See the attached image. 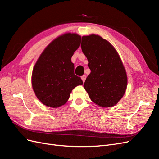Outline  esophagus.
<instances>
[{
	"label": "esophagus",
	"mask_w": 159,
	"mask_h": 159,
	"mask_svg": "<svg viewBox=\"0 0 159 159\" xmlns=\"http://www.w3.org/2000/svg\"><path fill=\"white\" fill-rule=\"evenodd\" d=\"M85 79H86V75H84L83 76H81V80H82L83 82H84V81H85Z\"/></svg>",
	"instance_id": "obj_1"
}]
</instances>
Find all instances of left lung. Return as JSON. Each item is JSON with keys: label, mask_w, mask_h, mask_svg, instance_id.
Here are the masks:
<instances>
[{"label": "left lung", "mask_w": 159, "mask_h": 159, "mask_svg": "<svg viewBox=\"0 0 159 159\" xmlns=\"http://www.w3.org/2000/svg\"><path fill=\"white\" fill-rule=\"evenodd\" d=\"M81 47L91 70L84 84L85 91L99 107L114 106L127 86V72L118 52L109 42L94 34L82 36Z\"/></svg>", "instance_id": "left-lung-1"}]
</instances>
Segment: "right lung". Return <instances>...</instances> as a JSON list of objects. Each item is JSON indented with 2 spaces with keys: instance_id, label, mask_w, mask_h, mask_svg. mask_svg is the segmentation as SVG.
Segmentation results:
<instances>
[{
  "instance_id": "add662e5",
  "label": "right lung",
  "mask_w": 159,
  "mask_h": 159,
  "mask_svg": "<svg viewBox=\"0 0 159 159\" xmlns=\"http://www.w3.org/2000/svg\"><path fill=\"white\" fill-rule=\"evenodd\" d=\"M81 36L65 33L53 40L43 50L34 66L32 86L37 98L48 107L64 105L72 89L83 85L74 74L71 58L80 45Z\"/></svg>"
}]
</instances>
